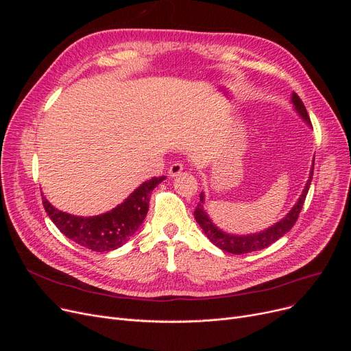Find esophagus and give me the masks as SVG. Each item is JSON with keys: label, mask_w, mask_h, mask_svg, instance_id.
Instances as JSON below:
<instances>
[{"label": "esophagus", "mask_w": 351, "mask_h": 351, "mask_svg": "<svg viewBox=\"0 0 351 351\" xmlns=\"http://www.w3.org/2000/svg\"><path fill=\"white\" fill-rule=\"evenodd\" d=\"M183 171V165L182 163H172L171 168H169V176L176 178L180 175V172Z\"/></svg>", "instance_id": "obj_1"}]
</instances>
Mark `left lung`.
Instances as JSON below:
<instances>
[{
  "label": "left lung",
  "mask_w": 351,
  "mask_h": 351,
  "mask_svg": "<svg viewBox=\"0 0 351 351\" xmlns=\"http://www.w3.org/2000/svg\"><path fill=\"white\" fill-rule=\"evenodd\" d=\"M291 102L294 105V109H296L299 112V115L307 123H310V118L307 115L306 106L302 102V99L298 97V94H294V92L291 95ZM313 169H315V160H313L308 180H307L306 186H304V189H303V192H302V195L298 200V204L291 208V210L280 220V222H278L276 225H273V226H270V228H267V229H265L259 233L239 236V234H230V233L220 230L212 222L210 217L206 213V210L204 209V199H205L204 193H200V202H199L195 212H193L196 222L199 223L202 230L205 232V234L208 236L209 241L215 246H217L219 249H222L223 252L233 253V254H245V253H250V252H256V250H262V249L270 246L271 243H274L276 241H279V239L282 236H285L293 228V225L296 223V220L300 215V210H302L303 204L306 200L308 188H310V182L313 179Z\"/></svg>",
  "instance_id": "left-lung-1"
}]
</instances>
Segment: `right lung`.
<instances>
[{
	"instance_id": "1",
	"label": "right lung",
	"mask_w": 351,
	"mask_h": 351,
	"mask_svg": "<svg viewBox=\"0 0 351 351\" xmlns=\"http://www.w3.org/2000/svg\"><path fill=\"white\" fill-rule=\"evenodd\" d=\"M165 176L143 182L121 205L106 213L82 217L55 209L43 195V205L49 219L62 234L94 252L115 250L125 245L142 225L149 209L152 191Z\"/></svg>"
}]
</instances>
